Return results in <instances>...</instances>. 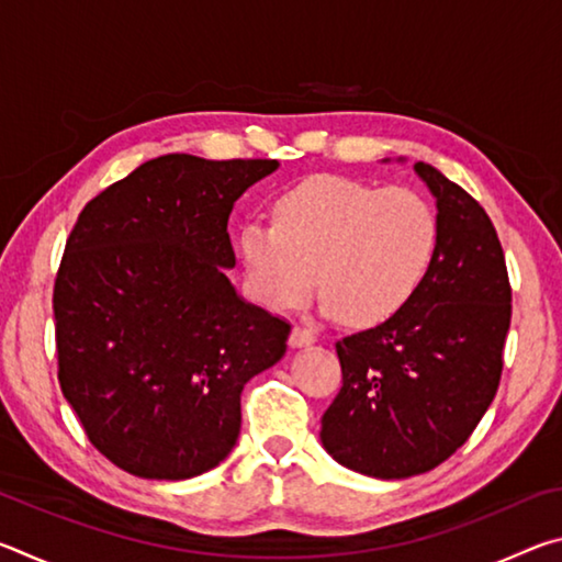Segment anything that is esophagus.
Returning a JSON list of instances; mask_svg holds the SVG:
<instances>
[{"instance_id":"34e87169","label":"esophagus","mask_w":562,"mask_h":562,"mask_svg":"<svg viewBox=\"0 0 562 562\" xmlns=\"http://www.w3.org/2000/svg\"><path fill=\"white\" fill-rule=\"evenodd\" d=\"M315 339H317L315 331L307 329V327L297 325V327H292V331H290V345L292 347H310Z\"/></svg>"}]
</instances>
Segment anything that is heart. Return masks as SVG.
Listing matches in <instances>:
<instances>
[{"instance_id":"1","label":"heart","mask_w":562,"mask_h":562,"mask_svg":"<svg viewBox=\"0 0 562 562\" xmlns=\"http://www.w3.org/2000/svg\"><path fill=\"white\" fill-rule=\"evenodd\" d=\"M439 233L434 205L412 188L312 176L278 195L272 223L243 225L240 250L255 297L270 310L302 307L317 282L327 312L367 327L412 302Z\"/></svg>"}]
</instances>
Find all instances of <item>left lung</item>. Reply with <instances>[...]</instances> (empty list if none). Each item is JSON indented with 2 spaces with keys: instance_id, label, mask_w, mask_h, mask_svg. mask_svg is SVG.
Returning <instances> with one entry per match:
<instances>
[{
  "instance_id": "left-lung-1",
  "label": "left lung",
  "mask_w": 562,
  "mask_h": 562,
  "mask_svg": "<svg viewBox=\"0 0 562 562\" xmlns=\"http://www.w3.org/2000/svg\"><path fill=\"white\" fill-rule=\"evenodd\" d=\"M439 250L402 312L337 341L341 389L322 416V443L376 479L426 473L469 441L498 392L510 327L506 255L488 213L429 164Z\"/></svg>"
}]
</instances>
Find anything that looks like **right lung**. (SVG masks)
Returning <instances> with one entry per match:
<instances>
[{
	"label": "right lung",
	"mask_w": 562,
	"mask_h": 562,
	"mask_svg": "<svg viewBox=\"0 0 562 562\" xmlns=\"http://www.w3.org/2000/svg\"><path fill=\"white\" fill-rule=\"evenodd\" d=\"M274 158L168 154L83 205L54 280L59 386L89 441L138 479L215 469L243 386L288 349L290 322L225 278L233 203Z\"/></svg>",
	"instance_id": "right-lung-1"
}]
</instances>
